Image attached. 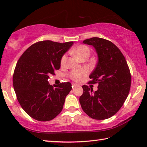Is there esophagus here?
Segmentation results:
<instances>
[{"mask_svg": "<svg viewBox=\"0 0 147 147\" xmlns=\"http://www.w3.org/2000/svg\"><path fill=\"white\" fill-rule=\"evenodd\" d=\"M78 86V84H74V83L72 84V87H73V88H74V87H76Z\"/></svg>", "mask_w": 147, "mask_h": 147, "instance_id": "1", "label": "esophagus"}]
</instances>
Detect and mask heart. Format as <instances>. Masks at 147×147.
<instances>
[{
    "instance_id": "obj_1",
    "label": "heart",
    "mask_w": 147,
    "mask_h": 147,
    "mask_svg": "<svg viewBox=\"0 0 147 147\" xmlns=\"http://www.w3.org/2000/svg\"><path fill=\"white\" fill-rule=\"evenodd\" d=\"M73 53L75 54L77 58L80 59L84 57H89L90 54V49L88 47L84 45H80L76 47L73 50ZM67 61V56L65 54L61 57V65L65 66ZM88 74V71L86 69H79L76 70H73L69 73V76L74 81L80 82Z\"/></svg>"
}]
</instances>
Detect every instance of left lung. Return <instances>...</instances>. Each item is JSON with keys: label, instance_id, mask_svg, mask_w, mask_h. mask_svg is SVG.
<instances>
[{"label": "left lung", "instance_id": "8db88e82", "mask_svg": "<svg viewBox=\"0 0 147 147\" xmlns=\"http://www.w3.org/2000/svg\"><path fill=\"white\" fill-rule=\"evenodd\" d=\"M84 43L94 47L98 60L88 84L98 83L97 91L84 85L80 97L82 108L96 120L108 119L117 112L128 95L131 74L126 59L112 42L100 38L87 39Z\"/></svg>", "mask_w": 147, "mask_h": 147}]
</instances>
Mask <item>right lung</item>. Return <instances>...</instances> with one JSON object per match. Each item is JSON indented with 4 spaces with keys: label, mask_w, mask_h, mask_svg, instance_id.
Listing matches in <instances>:
<instances>
[{
    "label": "right lung",
    "mask_w": 147,
    "mask_h": 147,
    "mask_svg": "<svg viewBox=\"0 0 147 147\" xmlns=\"http://www.w3.org/2000/svg\"><path fill=\"white\" fill-rule=\"evenodd\" d=\"M73 45V41H39L28 47L19 59L13 76V88L20 105L32 118L48 121L61 111L72 89L71 84L53 86L48 79L60 68L61 57Z\"/></svg>",
    "instance_id": "1"
}]
</instances>
